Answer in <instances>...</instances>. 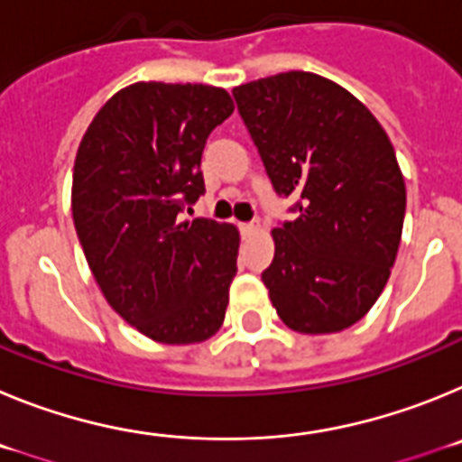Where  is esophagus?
<instances>
[{"instance_id":"obj_1","label":"esophagus","mask_w":462,"mask_h":462,"mask_svg":"<svg viewBox=\"0 0 462 462\" xmlns=\"http://www.w3.org/2000/svg\"><path fill=\"white\" fill-rule=\"evenodd\" d=\"M238 228H240V234H243V236H250V234H254V231H256V224L254 222H240Z\"/></svg>"}]
</instances>
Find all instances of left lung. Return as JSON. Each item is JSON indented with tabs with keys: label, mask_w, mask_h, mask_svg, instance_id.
<instances>
[{
	"label": "left lung",
	"mask_w": 462,
	"mask_h": 462,
	"mask_svg": "<svg viewBox=\"0 0 462 462\" xmlns=\"http://www.w3.org/2000/svg\"><path fill=\"white\" fill-rule=\"evenodd\" d=\"M234 99L275 194L296 199L261 273L273 308L308 336L349 328L386 287L402 236L405 180L389 136L317 73L252 80Z\"/></svg>",
	"instance_id": "obj_1"
}]
</instances>
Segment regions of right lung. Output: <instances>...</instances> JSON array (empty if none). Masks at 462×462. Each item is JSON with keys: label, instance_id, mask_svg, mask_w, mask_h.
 <instances>
[{"label": "right lung", "instance_id": "add662e5", "mask_svg": "<svg viewBox=\"0 0 462 462\" xmlns=\"http://www.w3.org/2000/svg\"><path fill=\"white\" fill-rule=\"evenodd\" d=\"M231 113L222 88L136 83L106 101L80 141L76 234L110 308L150 340L203 342L226 314L238 228L182 210L206 191L203 148Z\"/></svg>", "mask_w": 462, "mask_h": 462}]
</instances>
